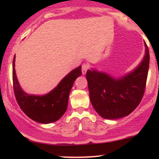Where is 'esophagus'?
Returning <instances> with one entry per match:
<instances>
[{
  "label": "esophagus",
  "instance_id": "1",
  "mask_svg": "<svg viewBox=\"0 0 159 159\" xmlns=\"http://www.w3.org/2000/svg\"><path fill=\"white\" fill-rule=\"evenodd\" d=\"M89 69V65L87 64V63H84V64L82 65V69H81L82 74L85 75L86 72H87V69Z\"/></svg>",
  "mask_w": 159,
  "mask_h": 159
}]
</instances>
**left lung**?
Here are the masks:
<instances>
[{
  "label": "left lung",
  "mask_w": 159,
  "mask_h": 159,
  "mask_svg": "<svg viewBox=\"0 0 159 159\" xmlns=\"http://www.w3.org/2000/svg\"><path fill=\"white\" fill-rule=\"evenodd\" d=\"M149 52L145 44V54L134 70L116 78L96 69L86 74L90 102L104 119L116 120L130 114L138 106L145 90L149 71Z\"/></svg>",
  "instance_id": "left-lung-1"
}]
</instances>
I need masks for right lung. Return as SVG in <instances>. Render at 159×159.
I'll return each instance as SVG.
<instances>
[{"instance_id": "obj_1", "label": "right lung", "mask_w": 159, "mask_h": 159, "mask_svg": "<svg viewBox=\"0 0 159 159\" xmlns=\"http://www.w3.org/2000/svg\"><path fill=\"white\" fill-rule=\"evenodd\" d=\"M16 55L12 63V81L17 102L29 118L37 123L48 124L57 121L68 106L69 96L76 78L81 75V66L67 74L57 87L45 95L25 93L18 81L15 69Z\"/></svg>"}]
</instances>
